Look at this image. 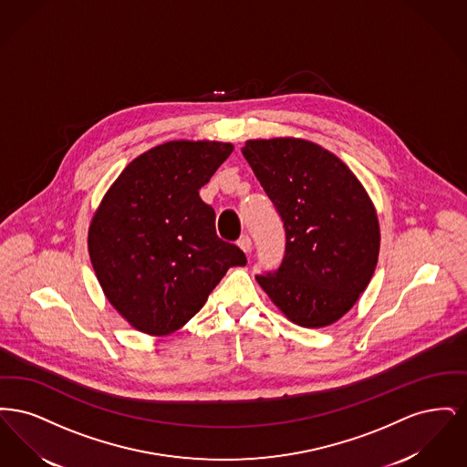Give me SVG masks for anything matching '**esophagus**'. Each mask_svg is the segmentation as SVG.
I'll use <instances>...</instances> for the list:
<instances>
[{
	"instance_id": "obj_1",
	"label": "esophagus",
	"mask_w": 467,
	"mask_h": 467,
	"mask_svg": "<svg viewBox=\"0 0 467 467\" xmlns=\"http://www.w3.org/2000/svg\"><path fill=\"white\" fill-rule=\"evenodd\" d=\"M238 246L244 250V254H250V250H252V240H250V236L244 234V236L238 240Z\"/></svg>"
}]
</instances>
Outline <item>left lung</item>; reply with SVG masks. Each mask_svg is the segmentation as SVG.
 I'll use <instances>...</instances> for the list:
<instances>
[{
    "label": "left lung",
    "instance_id": "1",
    "mask_svg": "<svg viewBox=\"0 0 467 467\" xmlns=\"http://www.w3.org/2000/svg\"><path fill=\"white\" fill-rule=\"evenodd\" d=\"M246 162L285 227V257L259 285L292 324L333 326L354 308L375 273L379 223L352 170L303 138L246 140Z\"/></svg>",
    "mask_w": 467,
    "mask_h": 467
}]
</instances>
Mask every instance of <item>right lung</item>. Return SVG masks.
<instances>
[{
    "mask_svg": "<svg viewBox=\"0 0 467 467\" xmlns=\"http://www.w3.org/2000/svg\"><path fill=\"white\" fill-rule=\"evenodd\" d=\"M233 143L173 140L133 159L96 208L88 248L105 297L136 331L168 336L206 303L227 269L244 266L215 233L200 189Z\"/></svg>",
    "mask_w": 467,
    "mask_h": 467,
    "instance_id": "obj_1",
    "label": "right lung"
}]
</instances>
